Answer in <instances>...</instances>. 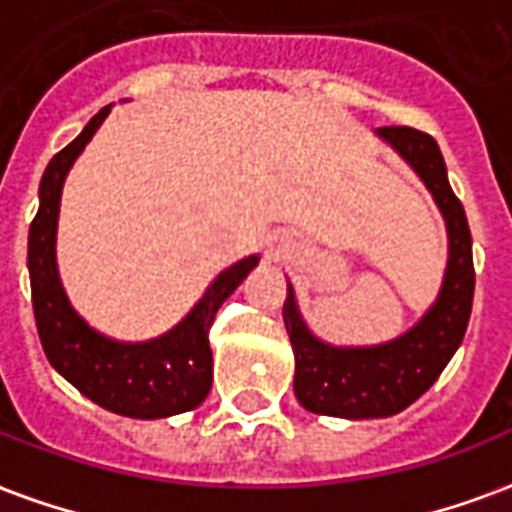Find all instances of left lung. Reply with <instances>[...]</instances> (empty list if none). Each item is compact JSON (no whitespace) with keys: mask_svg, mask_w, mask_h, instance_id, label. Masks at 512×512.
<instances>
[{"mask_svg":"<svg viewBox=\"0 0 512 512\" xmlns=\"http://www.w3.org/2000/svg\"><path fill=\"white\" fill-rule=\"evenodd\" d=\"M376 136L417 170L433 194L449 232V261L441 293L417 326L374 347H334L320 342L301 320L293 285L288 283L283 320L296 358L293 392L301 406L323 417L379 419L400 414L441 376L465 339L473 310V237L465 208L451 192L446 162L435 138L398 125L379 128Z\"/></svg>","mask_w":512,"mask_h":512,"instance_id":"1","label":"left lung"}]
</instances>
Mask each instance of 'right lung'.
Returning <instances> with one entry per match:
<instances>
[{"instance_id": "right-lung-1", "label": "right lung", "mask_w": 512, "mask_h": 512, "mask_svg": "<svg viewBox=\"0 0 512 512\" xmlns=\"http://www.w3.org/2000/svg\"><path fill=\"white\" fill-rule=\"evenodd\" d=\"M112 106H104L66 149L47 162L39 184V211L29 229L31 304L47 360L85 398L133 419H162L192 411L213 384L211 334L216 312L259 264V256L224 269L176 328L149 342H117L79 318L63 291L55 264V232L63 181Z\"/></svg>"}]
</instances>
